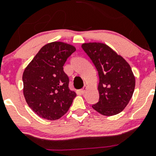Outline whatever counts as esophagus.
I'll return each mask as SVG.
<instances>
[{
  "label": "esophagus",
  "mask_w": 156,
  "mask_h": 156,
  "mask_svg": "<svg viewBox=\"0 0 156 156\" xmlns=\"http://www.w3.org/2000/svg\"><path fill=\"white\" fill-rule=\"evenodd\" d=\"M86 90H87V86H84V87H83L80 91H81V94H84L86 91Z\"/></svg>",
  "instance_id": "34e87169"
}]
</instances>
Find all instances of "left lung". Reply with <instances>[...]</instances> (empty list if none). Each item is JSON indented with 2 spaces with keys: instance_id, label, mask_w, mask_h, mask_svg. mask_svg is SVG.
<instances>
[{
  "instance_id": "left-lung-1",
  "label": "left lung",
  "mask_w": 156,
  "mask_h": 156,
  "mask_svg": "<svg viewBox=\"0 0 156 156\" xmlns=\"http://www.w3.org/2000/svg\"><path fill=\"white\" fill-rule=\"evenodd\" d=\"M84 51L92 60L99 75L100 99L92 107L106 116L123 111L133 96L135 77L130 65L120 55L103 43H84Z\"/></svg>"
}]
</instances>
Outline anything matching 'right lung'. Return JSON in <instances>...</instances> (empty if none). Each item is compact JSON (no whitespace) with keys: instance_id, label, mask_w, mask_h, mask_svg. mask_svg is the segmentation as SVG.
Listing matches in <instances>:
<instances>
[{"instance_id":"add662e5","label":"right lung","mask_w":156,"mask_h":156,"mask_svg":"<svg viewBox=\"0 0 156 156\" xmlns=\"http://www.w3.org/2000/svg\"><path fill=\"white\" fill-rule=\"evenodd\" d=\"M75 48L60 41L42 47L23 75V94L29 106L48 120H56L68 112L76 94L69 88L63 66Z\"/></svg>"}]
</instances>
